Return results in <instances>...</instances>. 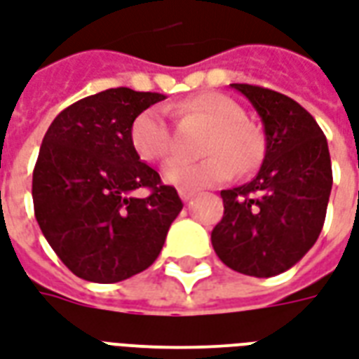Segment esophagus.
Listing matches in <instances>:
<instances>
[{
	"label": "esophagus",
	"instance_id": "esophagus-1",
	"mask_svg": "<svg viewBox=\"0 0 359 359\" xmlns=\"http://www.w3.org/2000/svg\"><path fill=\"white\" fill-rule=\"evenodd\" d=\"M179 196L182 201H190L194 196H196V192H194V190H187V188H180Z\"/></svg>",
	"mask_w": 359,
	"mask_h": 359
}]
</instances>
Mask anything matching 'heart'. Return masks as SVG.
Segmentation results:
<instances>
[{"mask_svg": "<svg viewBox=\"0 0 359 359\" xmlns=\"http://www.w3.org/2000/svg\"><path fill=\"white\" fill-rule=\"evenodd\" d=\"M180 110L211 126L203 142L209 154L200 161L171 159L163 167V180L180 188H205L222 184L233 177L236 169L247 172L259 165L264 154L261 127L245 119V110L233 98L220 93H203L182 102ZM131 142L140 158L159 161L175 150V139L165 112L152 106L137 116L131 127Z\"/></svg>", "mask_w": 359, "mask_h": 359, "instance_id": "obj_1", "label": "heart"}]
</instances>
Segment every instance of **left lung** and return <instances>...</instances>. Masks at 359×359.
Returning a JSON list of instances; mask_svg holds the SVG:
<instances>
[{
  "label": "left lung",
  "instance_id": "obj_1",
  "mask_svg": "<svg viewBox=\"0 0 359 359\" xmlns=\"http://www.w3.org/2000/svg\"><path fill=\"white\" fill-rule=\"evenodd\" d=\"M261 116L266 152L251 182L222 190V220L211 232L217 257L255 278L285 272L314 245L333 187L327 139L293 98L232 83Z\"/></svg>",
  "mask_w": 359,
  "mask_h": 359
}]
</instances>
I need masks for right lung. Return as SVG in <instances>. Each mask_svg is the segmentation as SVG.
I'll list each match as a JSON object with an SVG mask.
<instances>
[{"mask_svg":"<svg viewBox=\"0 0 359 359\" xmlns=\"http://www.w3.org/2000/svg\"><path fill=\"white\" fill-rule=\"evenodd\" d=\"M163 98L106 89L65 108L45 133L32 179L34 213L81 280L116 283L146 270L182 209L177 190L161 184L131 142L133 121ZM139 187L151 196H133Z\"/></svg>","mask_w":359,"mask_h":359,"instance_id":"right-lung-1","label":"right lung"}]
</instances>
